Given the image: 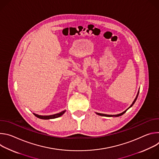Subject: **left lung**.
Returning <instances> with one entry per match:
<instances>
[{"mask_svg": "<svg viewBox=\"0 0 159 159\" xmlns=\"http://www.w3.org/2000/svg\"><path fill=\"white\" fill-rule=\"evenodd\" d=\"M139 91L138 92V94H137V96H136V98H135V99H134V100L133 101V103L131 104V106L128 108V109H126L125 111H123V112H121V113H120V114H118V115H105V114H102V113H99V112H96V114L97 115H99V116H107V117H113V116H115V117H118V116H121V115H123L124 113H125L126 112V111L129 109V108H130L133 104H134V103L135 102V101H136V100H137V98H138V96H139Z\"/></svg>", "mask_w": 159, "mask_h": 159, "instance_id": "8db88e82", "label": "left lung"}]
</instances>
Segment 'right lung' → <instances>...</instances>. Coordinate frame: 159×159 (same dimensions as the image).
I'll list each match as a JSON object with an SVG mask.
<instances>
[{
  "label": "right lung",
  "instance_id": "add662e5",
  "mask_svg": "<svg viewBox=\"0 0 159 159\" xmlns=\"http://www.w3.org/2000/svg\"><path fill=\"white\" fill-rule=\"evenodd\" d=\"M66 111V110H64L59 113H57V114H55V115H49V116H41V115H36V114H34V115H35V116H36L37 118H40V119H43V120H50V119H54V118H58L61 116H62L65 112Z\"/></svg>",
  "mask_w": 159,
  "mask_h": 159
}]
</instances>
